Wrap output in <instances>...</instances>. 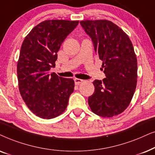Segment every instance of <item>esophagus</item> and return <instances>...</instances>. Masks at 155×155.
<instances>
[{"mask_svg": "<svg viewBox=\"0 0 155 155\" xmlns=\"http://www.w3.org/2000/svg\"><path fill=\"white\" fill-rule=\"evenodd\" d=\"M83 81H84V80H82V79H76H76H74V82H75L76 85H79V84L82 83Z\"/></svg>", "mask_w": 155, "mask_h": 155, "instance_id": "esophagus-1", "label": "esophagus"}]
</instances>
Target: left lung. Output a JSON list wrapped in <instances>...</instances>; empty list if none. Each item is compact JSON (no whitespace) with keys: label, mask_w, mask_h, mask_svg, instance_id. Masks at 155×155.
<instances>
[{"label":"left lung","mask_w":155,"mask_h":155,"mask_svg":"<svg viewBox=\"0 0 155 155\" xmlns=\"http://www.w3.org/2000/svg\"><path fill=\"white\" fill-rule=\"evenodd\" d=\"M102 68L104 81L93 82L95 91L88 102L93 113L104 117L120 114L130 104L137 81V61L130 40L117 25L107 20H82Z\"/></svg>","instance_id":"1"}]
</instances>
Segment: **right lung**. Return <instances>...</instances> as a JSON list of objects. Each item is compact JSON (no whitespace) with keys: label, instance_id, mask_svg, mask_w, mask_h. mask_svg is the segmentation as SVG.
Returning a JSON list of instances; mask_svg holds the SVG:
<instances>
[{"label":"right lung","instance_id":"1","mask_svg":"<svg viewBox=\"0 0 155 155\" xmlns=\"http://www.w3.org/2000/svg\"><path fill=\"white\" fill-rule=\"evenodd\" d=\"M79 20H45L29 32L22 42L17 64L18 87L22 99L37 116L51 119L66 110L74 91L72 79L49 74L57 52Z\"/></svg>","mask_w":155,"mask_h":155}]
</instances>
